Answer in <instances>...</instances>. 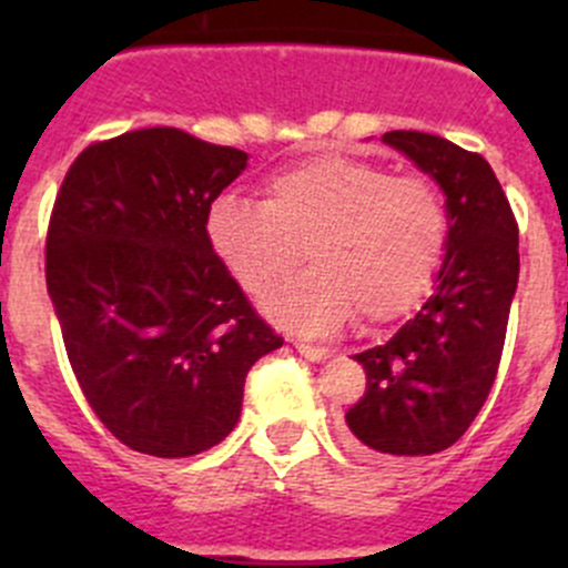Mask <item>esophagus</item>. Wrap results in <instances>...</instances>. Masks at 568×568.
<instances>
[{
    "label": "esophagus",
    "instance_id": "obj_1",
    "mask_svg": "<svg viewBox=\"0 0 568 568\" xmlns=\"http://www.w3.org/2000/svg\"><path fill=\"white\" fill-rule=\"evenodd\" d=\"M296 352L302 354L305 359H311V363H324V359L332 357L329 348H321V346H305V343H296Z\"/></svg>",
    "mask_w": 568,
    "mask_h": 568
}]
</instances>
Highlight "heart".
<instances>
[{"instance_id": "1", "label": "heart", "mask_w": 568, "mask_h": 568, "mask_svg": "<svg viewBox=\"0 0 568 568\" xmlns=\"http://www.w3.org/2000/svg\"><path fill=\"white\" fill-rule=\"evenodd\" d=\"M263 192V203L216 197L205 236L250 294L288 274L305 247L311 272L263 296V311L302 335H329L357 316L363 324L404 316L448 247V203L432 178L313 156L268 178Z\"/></svg>"}]
</instances>
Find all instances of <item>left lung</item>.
<instances>
[{
  "instance_id": "8db88e82",
  "label": "left lung",
  "mask_w": 568,
  "mask_h": 568,
  "mask_svg": "<svg viewBox=\"0 0 568 568\" xmlns=\"http://www.w3.org/2000/svg\"><path fill=\"white\" fill-rule=\"evenodd\" d=\"M443 189L450 231L434 288L387 343L354 354L368 376L346 412L352 437L376 454L432 456L450 448L495 385L519 280V231L489 162L443 136L387 131Z\"/></svg>"
}]
</instances>
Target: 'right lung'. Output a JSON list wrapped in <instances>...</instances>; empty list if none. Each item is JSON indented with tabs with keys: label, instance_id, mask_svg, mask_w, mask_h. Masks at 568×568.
Masks as SVG:
<instances>
[{
	"label": "right lung",
	"instance_id": "obj_1",
	"mask_svg": "<svg viewBox=\"0 0 568 568\" xmlns=\"http://www.w3.org/2000/svg\"><path fill=\"white\" fill-rule=\"evenodd\" d=\"M247 153L142 129L79 153L45 239V288L101 423L131 450L183 459L242 417L250 368L283 346L205 236Z\"/></svg>",
	"mask_w": 568,
	"mask_h": 568
}]
</instances>
